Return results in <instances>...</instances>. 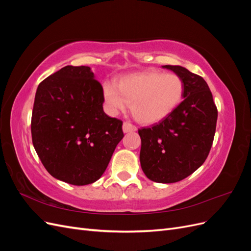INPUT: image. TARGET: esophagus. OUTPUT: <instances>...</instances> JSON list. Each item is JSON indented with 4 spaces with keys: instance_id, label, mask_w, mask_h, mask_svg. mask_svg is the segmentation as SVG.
<instances>
[{
    "instance_id": "esophagus-1",
    "label": "esophagus",
    "mask_w": 251,
    "mask_h": 251,
    "mask_svg": "<svg viewBox=\"0 0 251 251\" xmlns=\"http://www.w3.org/2000/svg\"><path fill=\"white\" fill-rule=\"evenodd\" d=\"M123 131H124V133H131V132L137 131V127H136L135 126H133V125L130 124V123H124Z\"/></svg>"
}]
</instances>
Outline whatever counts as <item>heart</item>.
<instances>
[{
  "label": "heart",
  "mask_w": 251,
  "mask_h": 251,
  "mask_svg": "<svg viewBox=\"0 0 251 251\" xmlns=\"http://www.w3.org/2000/svg\"><path fill=\"white\" fill-rule=\"evenodd\" d=\"M184 85L178 75L142 71L121 76L116 85L105 81L102 98L108 113L115 116L131 102L135 118L144 125L163 120L180 104Z\"/></svg>",
  "instance_id": "heart-1"
}]
</instances>
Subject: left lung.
<instances>
[{"label": "left lung", "mask_w": 251, "mask_h": 251, "mask_svg": "<svg viewBox=\"0 0 251 251\" xmlns=\"http://www.w3.org/2000/svg\"><path fill=\"white\" fill-rule=\"evenodd\" d=\"M183 81L182 101L151 127L138 130L140 164L146 176L158 183H174L198 170L207 158L216 132L217 107L201 76L181 66L166 65Z\"/></svg>", "instance_id": "1"}]
</instances>
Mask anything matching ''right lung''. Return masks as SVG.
<instances>
[{
	"label": "right lung",
	"instance_id": "add662e5",
	"mask_svg": "<svg viewBox=\"0 0 251 251\" xmlns=\"http://www.w3.org/2000/svg\"><path fill=\"white\" fill-rule=\"evenodd\" d=\"M102 87L87 66H66L37 87L31 135L52 177L72 185L100 179L124 137L123 121L102 108Z\"/></svg>",
	"mask_w": 251,
	"mask_h": 251
}]
</instances>
